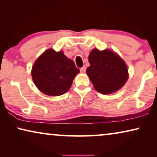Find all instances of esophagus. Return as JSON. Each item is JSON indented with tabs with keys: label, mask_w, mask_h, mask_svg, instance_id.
<instances>
[{
	"label": "esophagus",
	"mask_w": 157,
	"mask_h": 157,
	"mask_svg": "<svg viewBox=\"0 0 157 157\" xmlns=\"http://www.w3.org/2000/svg\"><path fill=\"white\" fill-rule=\"evenodd\" d=\"M80 71L81 73H85V71H86V66H83V67H81L80 68Z\"/></svg>",
	"instance_id": "esophagus-1"
}]
</instances>
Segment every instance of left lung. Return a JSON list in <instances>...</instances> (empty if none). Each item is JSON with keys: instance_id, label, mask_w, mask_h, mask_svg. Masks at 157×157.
Wrapping results in <instances>:
<instances>
[{"instance_id": "left-lung-1", "label": "left lung", "mask_w": 157, "mask_h": 157, "mask_svg": "<svg viewBox=\"0 0 157 157\" xmlns=\"http://www.w3.org/2000/svg\"><path fill=\"white\" fill-rule=\"evenodd\" d=\"M89 61L90 66L86 74L94 89L100 93L109 94L117 91L128 80L126 64L112 51L94 48L89 56Z\"/></svg>"}]
</instances>
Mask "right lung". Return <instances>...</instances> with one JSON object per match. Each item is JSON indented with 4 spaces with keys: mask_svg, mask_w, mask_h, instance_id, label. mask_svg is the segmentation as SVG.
Instances as JSON below:
<instances>
[{
    "mask_svg": "<svg viewBox=\"0 0 157 157\" xmlns=\"http://www.w3.org/2000/svg\"><path fill=\"white\" fill-rule=\"evenodd\" d=\"M79 73L74 62L62 51L48 49L33 64L31 76L36 87L46 95L57 96L66 93Z\"/></svg>",
    "mask_w": 157,
    "mask_h": 157,
    "instance_id": "obj_1",
    "label": "right lung"
}]
</instances>
